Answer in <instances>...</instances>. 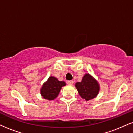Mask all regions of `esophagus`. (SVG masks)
Returning a JSON list of instances; mask_svg holds the SVG:
<instances>
[{"instance_id": "obj_1", "label": "esophagus", "mask_w": 133, "mask_h": 133, "mask_svg": "<svg viewBox=\"0 0 133 133\" xmlns=\"http://www.w3.org/2000/svg\"><path fill=\"white\" fill-rule=\"evenodd\" d=\"M74 84V81H68V84L69 85H72Z\"/></svg>"}]
</instances>
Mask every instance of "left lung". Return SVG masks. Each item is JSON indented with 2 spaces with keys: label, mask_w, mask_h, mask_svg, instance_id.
<instances>
[{
  "label": "left lung",
  "mask_w": 133,
  "mask_h": 133,
  "mask_svg": "<svg viewBox=\"0 0 133 133\" xmlns=\"http://www.w3.org/2000/svg\"><path fill=\"white\" fill-rule=\"evenodd\" d=\"M76 87L80 96L87 101L95 98L99 92L98 82L89 74L85 75L81 82L76 83Z\"/></svg>",
  "instance_id": "1"
}]
</instances>
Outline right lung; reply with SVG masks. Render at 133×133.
I'll use <instances>...</instances> for the list:
<instances>
[{"instance_id": "1", "label": "right lung", "mask_w": 133, "mask_h": 133, "mask_svg": "<svg viewBox=\"0 0 133 133\" xmlns=\"http://www.w3.org/2000/svg\"><path fill=\"white\" fill-rule=\"evenodd\" d=\"M65 85L64 81H59L54 77H49L48 81L43 84L41 89V94L44 98L52 100L56 98L61 87Z\"/></svg>"}]
</instances>
